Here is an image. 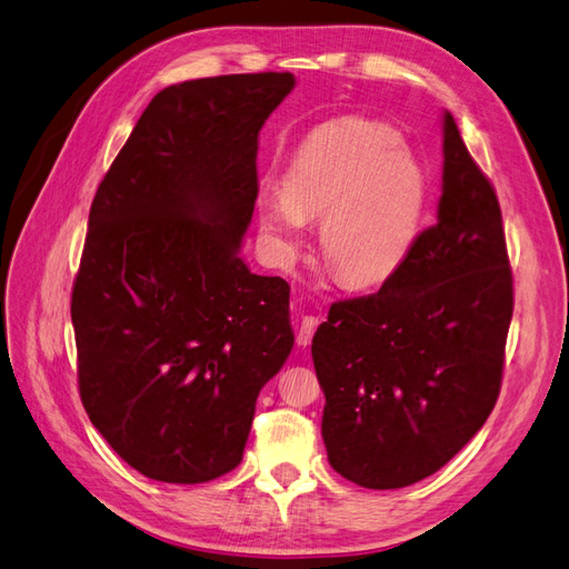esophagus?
I'll return each instance as SVG.
<instances>
[{"label":"esophagus","instance_id":"34e87169","mask_svg":"<svg viewBox=\"0 0 569 569\" xmlns=\"http://www.w3.org/2000/svg\"><path fill=\"white\" fill-rule=\"evenodd\" d=\"M319 323H321L319 317H309L307 315V317L300 319V326H298V345L300 347H307L311 342V338H315V333H317Z\"/></svg>","mask_w":569,"mask_h":569}]
</instances>
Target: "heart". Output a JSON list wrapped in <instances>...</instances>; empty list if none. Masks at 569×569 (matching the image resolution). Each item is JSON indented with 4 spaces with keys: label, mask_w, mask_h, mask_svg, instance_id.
<instances>
[{
    "label": "heart",
    "mask_w": 569,
    "mask_h": 569,
    "mask_svg": "<svg viewBox=\"0 0 569 569\" xmlns=\"http://www.w3.org/2000/svg\"><path fill=\"white\" fill-rule=\"evenodd\" d=\"M390 124L340 118L311 132L283 174V191H264V231L296 254L302 219H321V254L355 288L382 283L405 264L428 210L423 164L401 149Z\"/></svg>",
    "instance_id": "1"
}]
</instances>
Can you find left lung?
<instances>
[{"instance_id":"obj_1","label":"left lung","mask_w":569,"mask_h":569,"mask_svg":"<svg viewBox=\"0 0 569 569\" xmlns=\"http://www.w3.org/2000/svg\"><path fill=\"white\" fill-rule=\"evenodd\" d=\"M510 317L499 198L445 113L437 222L378 292L333 302L311 340L333 470L399 489L449 463L497 405Z\"/></svg>"}]
</instances>
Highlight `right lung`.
Returning a JSON list of instances; mask_svg holds the SVG:
<instances>
[{"instance_id": "obj_1", "label": "right lung", "mask_w": 569, "mask_h": 569, "mask_svg": "<svg viewBox=\"0 0 569 569\" xmlns=\"http://www.w3.org/2000/svg\"><path fill=\"white\" fill-rule=\"evenodd\" d=\"M292 72L164 87L106 172L70 317L84 411L158 482L222 478L254 401L292 350L290 286L238 258L258 198L264 120Z\"/></svg>"}]
</instances>
